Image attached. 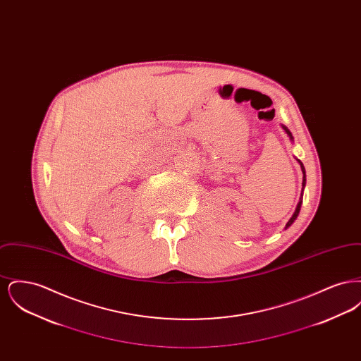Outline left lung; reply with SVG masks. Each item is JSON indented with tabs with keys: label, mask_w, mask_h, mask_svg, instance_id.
Returning a JSON list of instances; mask_svg holds the SVG:
<instances>
[{
	"label": "left lung",
	"mask_w": 361,
	"mask_h": 361,
	"mask_svg": "<svg viewBox=\"0 0 361 361\" xmlns=\"http://www.w3.org/2000/svg\"><path fill=\"white\" fill-rule=\"evenodd\" d=\"M281 127H283V130L287 133V135L290 137V139L293 140L291 131H290V130H288L286 126H281ZM298 162L300 164V169H302V172H303V183H302V185L305 187V185H306V171H305V166H303V164H302L299 159H298ZM302 197H303V190H302ZM302 197L299 199V203H298V206H296V209H295V212H293V215H292L291 219H290V221L287 222V224H286V228H288V227H290V226H291V224L295 222V219L298 218V215H299V211H300V206H302Z\"/></svg>",
	"instance_id": "8db88e82"
}]
</instances>
